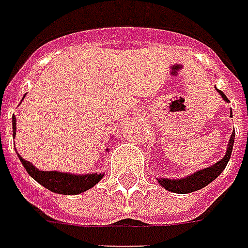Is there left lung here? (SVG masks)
I'll use <instances>...</instances> for the list:
<instances>
[{
    "mask_svg": "<svg viewBox=\"0 0 248 248\" xmlns=\"http://www.w3.org/2000/svg\"><path fill=\"white\" fill-rule=\"evenodd\" d=\"M217 93L223 97L225 102L229 103V99L226 97V94L217 89ZM232 116V114H230ZM233 143H234V131L232 132L230 135L229 143H228V149H226V154L225 156L217 162L215 165L209 167H205V169H200L197 171L191 173L190 176H186L183 179H166V177H160L157 179V183L166 188L167 191L177 192V194H188V192L197 191V190H201L204 188L205 186H208L209 183H212L214 180L217 179V176L225 170V167L229 162L230 155H232V149H233Z\"/></svg>",
    "mask_w": 248,
    "mask_h": 248,
    "instance_id": "1",
    "label": "left lung"
}]
</instances>
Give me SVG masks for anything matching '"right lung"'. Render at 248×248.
I'll return each mask as SVG.
<instances>
[{
	"label": "right lung",
	"mask_w": 248,
	"mask_h": 248,
	"mask_svg": "<svg viewBox=\"0 0 248 248\" xmlns=\"http://www.w3.org/2000/svg\"><path fill=\"white\" fill-rule=\"evenodd\" d=\"M12 134L15 138L16 134V118L12 117ZM108 151V148L106 149ZM19 156V155H18ZM20 162L26 169L28 174L36 180L39 184H42L47 190L56 192V194H64V195H77L94 187L100 180L103 179V173H86V174H72V173H64V171H44L39 170L33 166L31 162L20 157Z\"/></svg>",
	"instance_id": "add662e5"
}]
</instances>
